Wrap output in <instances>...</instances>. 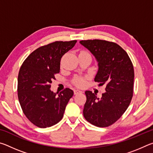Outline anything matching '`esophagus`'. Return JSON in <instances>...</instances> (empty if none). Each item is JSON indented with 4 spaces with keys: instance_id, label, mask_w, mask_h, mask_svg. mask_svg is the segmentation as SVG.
Returning <instances> with one entry per match:
<instances>
[{
    "instance_id": "1",
    "label": "esophagus",
    "mask_w": 153,
    "mask_h": 153,
    "mask_svg": "<svg viewBox=\"0 0 153 153\" xmlns=\"http://www.w3.org/2000/svg\"><path fill=\"white\" fill-rule=\"evenodd\" d=\"M79 93H82V91L79 90H74V94H79Z\"/></svg>"
}]
</instances>
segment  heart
<instances>
[{
    "label": "heart",
    "mask_w": 153,
    "mask_h": 153,
    "mask_svg": "<svg viewBox=\"0 0 153 153\" xmlns=\"http://www.w3.org/2000/svg\"><path fill=\"white\" fill-rule=\"evenodd\" d=\"M82 53H86V52L82 51ZM74 84L77 87H83L85 85V79L84 77H76L73 81Z\"/></svg>",
    "instance_id": "obj_1"
}]
</instances>
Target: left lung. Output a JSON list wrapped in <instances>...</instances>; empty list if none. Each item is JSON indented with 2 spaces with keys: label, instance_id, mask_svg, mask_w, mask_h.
<instances>
[{
  "label": "left lung",
  "instance_id": "1",
  "mask_svg": "<svg viewBox=\"0 0 153 153\" xmlns=\"http://www.w3.org/2000/svg\"><path fill=\"white\" fill-rule=\"evenodd\" d=\"M79 42L98 63L94 81L106 86L100 98L89 90L85 92L84 117L95 126L108 127L122 116L130 104L134 91L133 64L128 53L115 42L98 39Z\"/></svg>",
  "mask_w": 153,
  "mask_h": 153
}]
</instances>
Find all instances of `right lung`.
<instances>
[{"label":"right lung","instance_id":"1","mask_svg":"<svg viewBox=\"0 0 153 153\" xmlns=\"http://www.w3.org/2000/svg\"><path fill=\"white\" fill-rule=\"evenodd\" d=\"M77 40L56 41L36 49L20 67L17 95L23 112L33 125L46 128L63 117L73 90L64 89L56 95L50 90L55 76L60 71L61 59Z\"/></svg>","mask_w":153,"mask_h":153}]
</instances>
